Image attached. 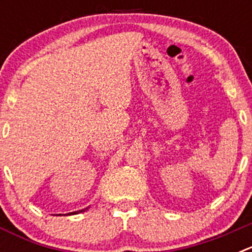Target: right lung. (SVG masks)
<instances>
[{
  "mask_svg": "<svg viewBox=\"0 0 252 252\" xmlns=\"http://www.w3.org/2000/svg\"><path fill=\"white\" fill-rule=\"evenodd\" d=\"M90 208V207H87V208H83V209H81V211H75V212H70V213H68V216H70V215H78V213H82V212H86L87 209ZM60 216V215H59Z\"/></svg>",
  "mask_w": 252,
  "mask_h": 252,
  "instance_id": "obj_1",
  "label": "right lung"
}]
</instances>
